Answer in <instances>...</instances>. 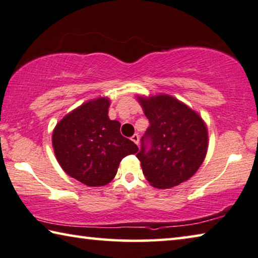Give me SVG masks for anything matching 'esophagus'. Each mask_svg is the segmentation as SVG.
<instances>
[{
    "mask_svg": "<svg viewBox=\"0 0 258 258\" xmlns=\"http://www.w3.org/2000/svg\"><path fill=\"white\" fill-rule=\"evenodd\" d=\"M132 141L135 143V144H137L138 145V143H139V136L137 134H135L134 136L132 137Z\"/></svg>",
    "mask_w": 258,
    "mask_h": 258,
    "instance_id": "obj_1",
    "label": "esophagus"
}]
</instances>
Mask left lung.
Instances as JSON below:
<instances>
[{"instance_id":"1","label":"left lung","mask_w":258,"mask_h":258,"mask_svg":"<svg viewBox=\"0 0 258 258\" xmlns=\"http://www.w3.org/2000/svg\"><path fill=\"white\" fill-rule=\"evenodd\" d=\"M138 100L150 122L136 155L146 179L152 186L169 188L191 178L204 162L208 147L205 122L171 96Z\"/></svg>"}]
</instances>
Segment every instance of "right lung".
<instances>
[{
    "instance_id": "add662e5",
    "label": "right lung",
    "mask_w": 258,
    "mask_h": 258,
    "mask_svg": "<svg viewBox=\"0 0 258 258\" xmlns=\"http://www.w3.org/2000/svg\"><path fill=\"white\" fill-rule=\"evenodd\" d=\"M109 100L81 105L56 125L52 145L67 175L88 186H104L116 175L121 160L138 147L120 133V122L108 117Z\"/></svg>"
}]
</instances>
